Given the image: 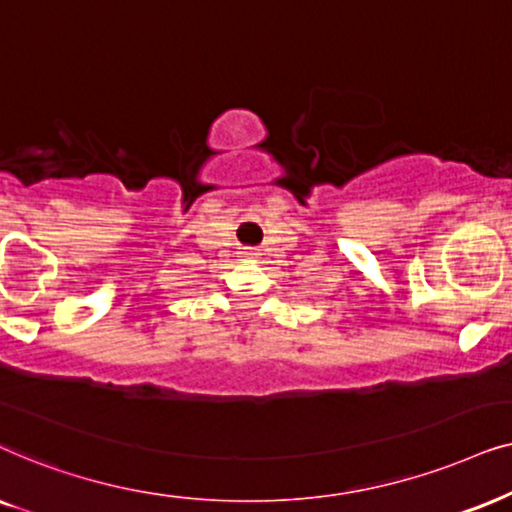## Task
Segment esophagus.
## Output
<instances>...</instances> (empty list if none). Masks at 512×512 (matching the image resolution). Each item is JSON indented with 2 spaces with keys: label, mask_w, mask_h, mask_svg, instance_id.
<instances>
[{
  "label": "esophagus",
  "mask_w": 512,
  "mask_h": 512,
  "mask_svg": "<svg viewBox=\"0 0 512 512\" xmlns=\"http://www.w3.org/2000/svg\"><path fill=\"white\" fill-rule=\"evenodd\" d=\"M243 257H245V260H257V252L255 250H245Z\"/></svg>",
  "instance_id": "34e87169"
}]
</instances>
